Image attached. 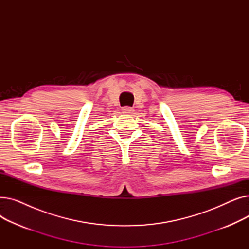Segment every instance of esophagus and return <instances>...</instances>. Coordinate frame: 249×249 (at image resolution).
I'll return each mask as SVG.
<instances>
[{"instance_id":"1","label":"esophagus","mask_w":249,"mask_h":249,"mask_svg":"<svg viewBox=\"0 0 249 249\" xmlns=\"http://www.w3.org/2000/svg\"><path fill=\"white\" fill-rule=\"evenodd\" d=\"M133 112H134V109L131 108V107H128V106L123 107V109H122V113H123V114H126V115L133 114Z\"/></svg>"}]
</instances>
